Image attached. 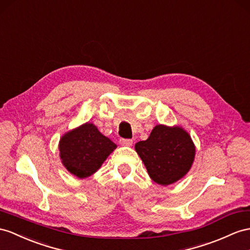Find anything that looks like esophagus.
Returning <instances> with one entry per match:
<instances>
[{
	"mask_svg": "<svg viewBox=\"0 0 250 250\" xmlns=\"http://www.w3.org/2000/svg\"><path fill=\"white\" fill-rule=\"evenodd\" d=\"M119 144L125 146H133V140L132 139H120Z\"/></svg>",
	"mask_w": 250,
	"mask_h": 250,
	"instance_id": "34e87169",
	"label": "esophagus"
}]
</instances>
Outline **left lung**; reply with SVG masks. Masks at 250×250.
I'll return each mask as SVG.
<instances>
[{"label":"left lung","mask_w":250,"mask_h":250,"mask_svg":"<svg viewBox=\"0 0 250 250\" xmlns=\"http://www.w3.org/2000/svg\"><path fill=\"white\" fill-rule=\"evenodd\" d=\"M135 150L152 181L161 186L182 180L195 157L191 136L180 125H155L148 139L135 145Z\"/></svg>","instance_id":"1"}]
</instances>
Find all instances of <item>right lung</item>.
Wrapping results in <instances>:
<instances>
[{"instance_id":"obj_1","label":"right lung","mask_w":250,"mask_h":250,"mask_svg":"<svg viewBox=\"0 0 250 250\" xmlns=\"http://www.w3.org/2000/svg\"><path fill=\"white\" fill-rule=\"evenodd\" d=\"M116 148L117 146L101 134L97 126L85 123L60 138L59 155L62 165L70 174L86 178L101 167Z\"/></svg>"}]
</instances>
